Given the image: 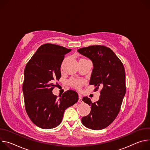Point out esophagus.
<instances>
[{
	"mask_svg": "<svg viewBox=\"0 0 150 150\" xmlns=\"http://www.w3.org/2000/svg\"><path fill=\"white\" fill-rule=\"evenodd\" d=\"M78 102L79 103H82V96L81 95H79V99H78Z\"/></svg>",
	"mask_w": 150,
	"mask_h": 150,
	"instance_id": "esophagus-1",
	"label": "esophagus"
}]
</instances>
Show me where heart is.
<instances>
[{
  "instance_id": "b5f03b06",
  "label": "heart",
  "mask_w": 150,
  "mask_h": 150,
  "mask_svg": "<svg viewBox=\"0 0 150 150\" xmlns=\"http://www.w3.org/2000/svg\"><path fill=\"white\" fill-rule=\"evenodd\" d=\"M83 59H81L80 60H83ZM68 83L71 85V86H72L75 88H77V89H79L81 87L83 83L82 81H79V80H76L75 79H71L68 81Z\"/></svg>"
}]
</instances>
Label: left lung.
<instances>
[{
    "label": "left lung",
    "instance_id": "obj_1",
    "mask_svg": "<svg viewBox=\"0 0 150 150\" xmlns=\"http://www.w3.org/2000/svg\"><path fill=\"white\" fill-rule=\"evenodd\" d=\"M78 52L93 62L90 84L95 85L96 91L102 88L97 101L92 103L88 97L82 98L91 106V112L81 121L89 129H103L114 121L120 111L126 93L125 68L115 53L105 46H90Z\"/></svg>",
    "mask_w": 150,
    "mask_h": 150
}]
</instances>
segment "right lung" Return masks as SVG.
Returning <instances> with one entry per match:
<instances>
[{"mask_svg":"<svg viewBox=\"0 0 150 150\" xmlns=\"http://www.w3.org/2000/svg\"><path fill=\"white\" fill-rule=\"evenodd\" d=\"M71 49L47 43L41 46L24 69L23 91L26 112L31 121L42 129L56 127L63 113L78 100L74 90L64 93L57 99L52 91L61 77L60 67L65 55Z\"/></svg>","mask_w":150,"mask_h":150,"instance_id":"1","label":"right lung"}]
</instances>
